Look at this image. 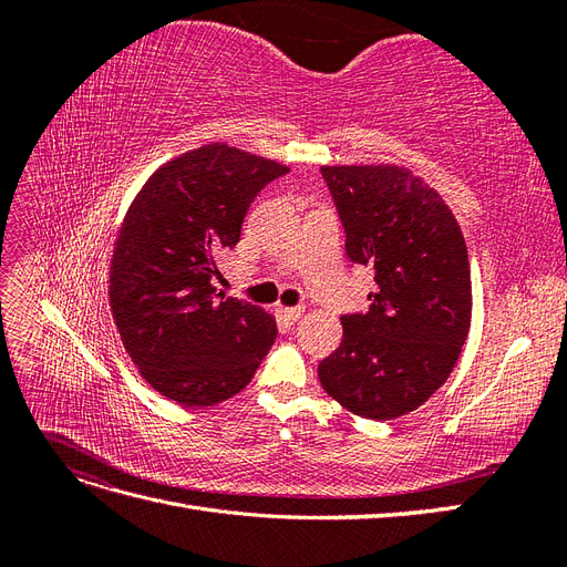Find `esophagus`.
<instances>
[{
  "label": "esophagus",
  "mask_w": 567,
  "mask_h": 567,
  "mask_svg": "<svg viewBox=\"0 0 567 567\" xmlns=\"http://www.w3.org/2000/svg\"><path fill=\"white\" fill-rule=\"evenodd\" d=\"M277 312L284 321L288 323H296L302 315H305V307L302 305H296V307H277Z\"/></svg>",
  "instance_id": "1"
}]
</instances>
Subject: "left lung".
Returning <instances> with one entry per match:
<instances>
[{
  "label": "left lung",
  "mask_w": 567,
  "mask_h": 567,
  "mask_svg": "<svg viewBox=\"0 0 567 567\" xmlns=\"http://www.w3.org/2000/svg\"><path fill=\"white\" fill-rule=\"evenodd\" d=\"M354 265L373 269L369 310L346 315L319 381L352 414L390 421L450 379L471 329V265L442 196L400 165H323Z\"/></svg>",
  "instance_id": "obj_1"
}]
</instances>
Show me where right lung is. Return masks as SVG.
Masks as SVG:
<instances>
[{
	"instance_id": "add662e5",
	"label": "right lung",
	"mask_w": 567,
	"mask_h": 567,
	"mask_svg": "<svg viewBox=\"0 0 567 567\" xmlns=\"http://www.w3.org/2000/svg\"><path fill=\"white\" fill-rule=\"evenodd\" d=\"M288 167L227 144L167 161L132 200L111 257L109 302L144 381L184 406L241 392L277 338L262 307L210 284L255 196Z\"/></svg>"
}]
</instances>
